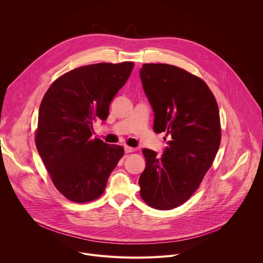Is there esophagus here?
<instances>
[{
	"label": "esophagus",
	"mask_w": 263,
	"mask_h": 263,
	"mask_svg": "<svg viewBox=\"0 0 263 263\" xmlns=\"http://www.w3.org/2000/svg\"><path fill=\"white\" fill-rule=\"evenodd\" d=\"M125 153H127V154H129V153H133L134 151H135V148L134 147H131V146H128V145H125Z\"/></svg>",
	"instance_id": "esophagus-1"
}]
</instances>
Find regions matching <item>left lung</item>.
Returning <instances> with one entry per match:
<instances>
[{"label":"left lung","instance_id":"obj_1","mask_svg":"<svg viewBox=\"0 0 263 263\" xmlns=\"http://www.w3.org/2000/svg\"><path fill=\"white\" fill-rule=\"evenodd\" d=\"M139 76L154 114V131L171 136L161 156L143 148L140 197L159 210L189 200L213 163L220 143L215 98L199 77L163 63L142 64Z\"/></svg>","mask_w":263,"mask_h":263}]
</instances>
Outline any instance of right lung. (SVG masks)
I'll return each mask as SVG.
<instances>
[{
  "instance_id": "add662e5",
  "label": "right lung",
  "mask_w": 263,
  "mask_h": 263,
  "mask_svg": "<svg viewBox=\"0 0 263 263\" xmlns=\"http://www.w3.org/2000/svg\"><path fill=\"white\" fill-rule=\"evenodd\" d=\"M133 66L127 61L74 68L55 80L42 101L37 151L56 189L71 202L98 199L124 155L123 146L92 138L91 130L95 121L108 118Z\"/></svg>"
}]
</instances>
